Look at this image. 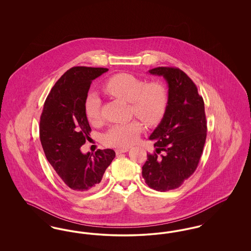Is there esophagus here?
<instances>
[{"label":"esophagus","instance_id":"34e87169","mask_svg":"<svg viewBox=\"0 0 251 251\" xmlns=\"http://www.w3.org/2000/svg\"><path fill=\"white\" fill-rule=\"evenodd\" d=\"M129 151V149H118V150H116V153L119 155L120 153H125V152H127Z\"/></svg>","mask_w":251,"mask_h":251}]
</instances>
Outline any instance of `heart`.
Listing matches in <instances>:
<instances>
[{
  "label": "heart",
  "mask_w": 251,
  "mask_h": 251,
  "mask_svg": "<svg viewBox=\"0 0 251 251\" xmlns=\"http://www.w3.org/2000/svg\"><path fill=\"white\" fill-rule=\"evenodd\" d=\"M103 91L120 100L130 102L131 113L147 126H155L164 119L168 104V92L161 82L147 83L129 73H119L110 77L102 85ZM84 113L92 124L101 118V100L96 94H89L84 100ZM142 125L137 120L111 126L101 136L105 146L127 148L136 142Z\"/></svg>",
  "instance_id": "1"
}]
</instances>
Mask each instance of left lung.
Wrapping results in <instances>:
<instances>
[{
    "label": "left lung",
    "mask_w": 251,
    "mask_h": 251,
    "mask_svg": "<svg viewBox=\"0 0 251 251\" xmlns=\"http://www.w3.org/2000/svg\"><path fill=\"white\" fill-rule=\"evenodd\" d=\"M149 72L166 79L168 104L150 136L156 151L147 155L142 176L151 188L169 191L179 187L200 163L207 136L204 101L197 85L178 68L159 67Z\"/></svg>",
    "instance_id": "obj_1"
}]
</instances>
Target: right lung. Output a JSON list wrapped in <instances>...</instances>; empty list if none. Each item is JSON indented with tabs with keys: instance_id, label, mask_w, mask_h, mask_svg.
Here are the masks:
<instances>
[{
	"instance_id": "right-lung-1",
	"label": "right lung",
	"mask_w": 251,
	"mask_h": 251,
	"mask_svg": "<svg viewBox=\"0 0 251 251\" xmlns=\"http://www.w3.org/2000/svg\"><path fill=\"white\" fill-rule=\"evenodd\" d=\"M104 68L73 67L53 85L40 117L39 137L45 156L57 175L73 191L98 188L114 158L113 150L82 153L80 148L91 128L84 113V100L93 80Z\"/></svg>"
}]
</instances>
